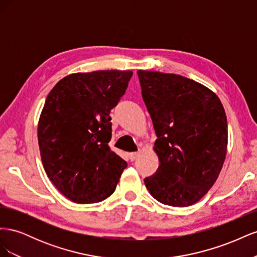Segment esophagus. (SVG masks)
Instances as JSON below:
<instances>
[{
  "instance_id": "esophagus-1",
  "label": "esophagus",
  "mask_w": 257,
  "mask_h": 257,
  "mask_svg": "<svg viewBox=\"0 0 257 257\" xmlns=\"http://www.w3.org/2000/svg\"><path fill=\"white\" fill-rule=\"evenodd\" d=\"M138 154H139L138 152H132V153H130L128 157H130L131 162H134L138 158Z\"/></svg>"
}]
</instances>
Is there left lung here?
<instances>
[{
	"label": "left lung",
	"instance_id": "left-lung-1",
	"mask_svg": "<svg viewBox=\"0 0 257 257\" xmlns=\"http://www.w3.org/2000/svg\"><path fill=\"white\" fill-rule=\"evenodd\" d=\"M158 139L160 166L144 179L160 203L188 207L219 177L227 149V119L214 93L186 77L137 72Z\"/></svg>",
	"mask_w": 257,
	"mask_h": 257
}]
</instances>
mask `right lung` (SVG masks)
Listing matches in <instances>:
<instances>
[{"label": "right lung", "instance_id": "add662e5", "mask_svg": "<svg viewBox=\"0 0 257 257\" xmlns=\"http://www.w3.org/2000/svg\"><path fill=\"white\" fill-rule=\"evenodd\" d=\"M132 76L131 71L72 74L46 98L37 128L43 165L56 188L74 203L109 197L127 166L108 143L110 110Z\"/></svg>", "mask_w": 257, "mask_h": 257}]
</instances>
